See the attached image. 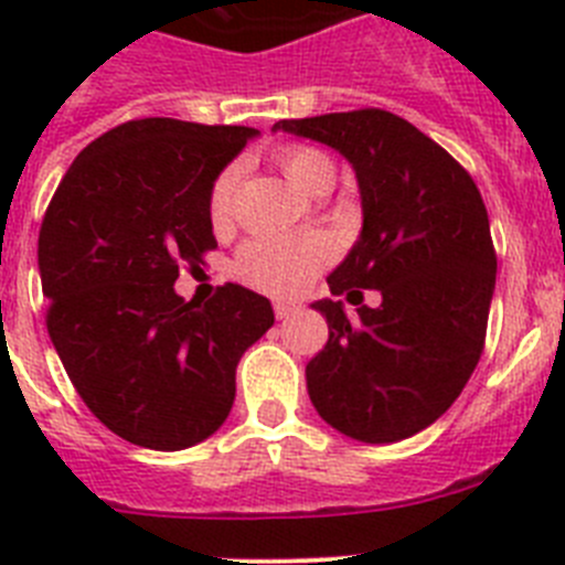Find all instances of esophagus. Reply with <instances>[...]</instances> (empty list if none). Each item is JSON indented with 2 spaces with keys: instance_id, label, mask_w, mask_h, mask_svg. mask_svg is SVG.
<instances>
[{
  "instance_id": "34e87169",
  "label": "esophagus",
  "mask_w": 565,
  "mask_h": 565,
  "mask_svg": "<svg viewBox=\"0 0 565 565\" xmlns=\"http://www.w3.org/2000/svg\"><path fill=\"white\" fill-rule=\"evenodd\" d=\"M297 311L299 308L291 306V302H274V317L277 319H288V317H294Z\"/></svg>"
}]
</instances>
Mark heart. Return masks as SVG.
<instances>
[{"label": "heart", "mask_w": 565, "mask_h": 565, "mask_svg": "<svg viewBox=\"0 0 565 565\" xmlns=\"http://www.w3.org/2000/svg\"><path fill=\"white\" fill-rule=\"evenodd\" d=\"M277 163L288 181L306 194L331 192L337 167L326 152L313 147H286L277 152ZM239 163L223 169L209 192V221L217 232L232 226L234 198H237ZM333 259V243L326 234H297V237L248 239L234 257V274L246 286L271 297H294Z\"/></svg>", "instance_id": "1"}]
</instances>
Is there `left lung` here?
<instances>
[{"mask_svg": "<svg viewBox=\"0 0 565 565\" xmlns=\"http://www.w3.org/2000/svg\"><path fill=\"white\" fill-rule=\"evenodd\" d=\"M351 161L362 234L328 277L342 302H313L328 342L308 362L313 407L333 430L391 444L430 427L461 396L487 339L495 246L476 181L447 149L387 109L277 121ZM359 287L383 302L362 307Z\"/></svg>", "mask_w": 565, "mask_h": 565, "instance_id": "obj_1", "label": "left lung"}]
</instances>
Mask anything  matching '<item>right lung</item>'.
Here are the masks:
<instances>
[{
	"mask_svg": "<svg viewBox=\"0 0 565 565\" xmlns=\"http://www.w3.org/2000/svg\"><path fill=\"white\" fill-rule=\"evenodd\" d=\"M254 135L127 121L78 152L44 212L47 333L78 396L124 441L172 452L212 436L239 356L274 326L271 302L234 282L203 306L174 294L181 268L217 248L209 192Z\"/></svg>",
	"mask_w": 565,
	"mask_h": 565,
	"instance_id": "1",
	"label": "right lung"
}]
</instances>
